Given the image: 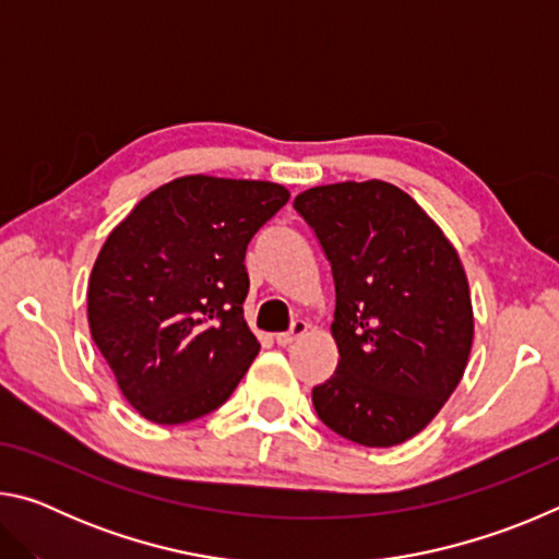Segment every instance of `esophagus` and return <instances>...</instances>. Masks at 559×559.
I'll return each mask as SVG.
<instances>
[{
    "label": "esophagus",
    "instance_id": "obj_1",
    "mask_svg": "<svg viewBox=\"0 0 559 559\" xmlns=\"http://www.w3.org/2000/svg\"><path fill=\"white\" fill-rule=\"evenodd\" d=\"M306 333H308V323H306V320H293V325H290L288 333H278V335H276V345H278V347H288V345L296 343V340L302 337Z\"/></svg>",
    "mask_w": 559,
    "mask_h": 559
}]
</instances>
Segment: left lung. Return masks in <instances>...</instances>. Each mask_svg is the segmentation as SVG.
Returning <instances> with one entry per match:
<instances>
[{"label": "left lung", "mask_w": 559, "mask_h": 559, "mask_svg": "<svg viewBox=\"0 0 559 559\" xmlns=\"http://www.w3.org/2000/svg\"><path fill=\"white\" fill-rule=\"evenodd\" d=\"M293 206L333 266L337 370L313 386L325 427L370 449L412 439L468 365L473 308L459 251L382 179L310 187Z\"/></svg>", "instance_id": "8db88e82"}]
</instances>
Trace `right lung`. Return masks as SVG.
<instances>
[{
    "instance_id": "add662e5",
    "label": "right lung",
    "mask_w": 559,
    "mask_h": 559,
    "mask_svg": "<svg viewBox=\"0 0 559 559\" xmlns=\"http://www.w3.org/2000/svg\"><path fill=\"white\" fill-rule=\"evenodd\" d=\"M288 197L263 179L187 175L108 234L88 278L91 337L147 421L214 412L259 355L243 320L246 246Z\"/></svg>"
}]
</instances>
